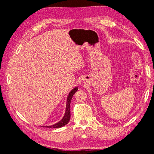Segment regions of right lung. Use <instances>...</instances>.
I'll list each match as a JSON object with an SVG mask.
<instances>
[{
    "mask_svg": "<svg viewBox=\"0 0 154 154\" xmlns=\"http://www.w3.org/2000/svg\"><path fill=\"white\" fill-rule=\"evenodd\" d=\"M78 89V87L74 88L73 89L69 92V94L67 96V104H66V113H65V115L63 116V118L60 121V122L57 123H56L54 125H51V126H43V127H47V128H60L62 127L63 126L67 125L69 120L70 118H71V111H70V104H71V101L72 100V97L73 95Z\"/></svg>",
    "mask_w": 154,
    "mask_h": 154,
    "instance_id": "1",
    "label": "right lung"
}]
</instances>
